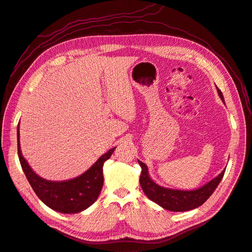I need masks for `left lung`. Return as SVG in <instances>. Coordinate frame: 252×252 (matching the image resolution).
Wrapping results in <instances>:
<instances>
[{"label": "left lung", "mask_w": 252, "mask_h": 252, "mask_svg": "<svg viewBox=\"0 0 252 252\" xmlns=\"http://www.w3.org/2000/svg\"><path fill=\"white\" fill-rule=\"evenodd\" d=\"M218 94L220 97V100L224 101V96L222 91L218 87ZM141 168V177H140V184L143 189L144 193L147 197L161 206L164 209L170 211H188L197 208L199 206L203 205L206 201L209 199V196L213 193L218 185L220 184V180L223 179L226 168L220 172L217 178L212 179L207 184H205L199 189L195 190H178V189H170L165 188L157 184L156 182L152 181L148 174V168L143 162L138 161Z\"/></svg>", "instance_id": "obj_1"}]
</instances>
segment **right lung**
<instances>
[{
  "mask_svg": "<svg viewBox=\"0 0 252 252\" xmlns=\"http://www.w3.org/2000/svg\"><path fill=\"white\" fill-rule=\"evenodd\" d=\"M114 149L116 147L106 152L78 178L63 182L47 181L39 177L23 158L18 127V155L22 169L37 197L49 208L61 213L81 212L96 201L104 183L103 165L111 157Z\"/></svg>",
  "mask_w": 252,
  "mask_h": 252,
  "instance_id": "obj_1",
  "label": "right lung"
}]
</instances>
